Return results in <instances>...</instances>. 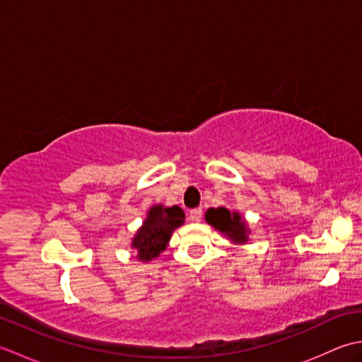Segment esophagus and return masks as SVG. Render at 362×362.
Returning a JSON list of instances; mask_svg holds the SVG:
<instances>
[{
    "label": "esophagus",
    "instance_id": "34e87169",
    "mask_svg": "<svg viewBox=\"0 0 362 362\" xmlns=\"http://www.w3.org/2000/svg\"><path fill=\"white\" fill-rule=\"evenodd\" d=\"M188 218H189V221L199 222V221L202 219V209H193V210H189Z\"/></svg>",
    "mask_w": 362,
    "mask_h": 362
}]
</instances>
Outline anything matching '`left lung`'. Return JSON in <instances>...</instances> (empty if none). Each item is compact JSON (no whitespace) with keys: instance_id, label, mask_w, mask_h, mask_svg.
I'll list each match as a JSON object with an SVG mask.
<instances>
[{"instance_id":"obj_1","label":"left lung","mask_w":362,"mask_h":362,"mask_svg":"<svg viewBox=\"0 0 362 362\" xmlns=\"http://www.w3.org/2000/svg\"><path fill=\"white\" fill-rule=\"evenodd\" d=\"M205 219L209 224L221 230L222 233H226L230 240H233L235 243L247 241V236H245V233H247V228L245 227L247 226H245V222L236 211L230 213L224 206L210 209L205 213Z\"/></svg>"}]
</instances>
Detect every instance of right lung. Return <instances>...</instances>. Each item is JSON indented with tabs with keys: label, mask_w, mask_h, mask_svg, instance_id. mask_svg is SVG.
I'll return each instance as SVG.
<instances>
[{
	"label": "right lung",
	"mask_w": 362,
	"mask_h": 362,
	"mask_svg": "<svg viewBox=\"0 0 362 362\" xmlns=\"http://www.w3.org/2000/svg\"><path fill=\"white\" fill-rule=\"evenodd\" d=\"M185 221V213L180 206L163 209L161 205L152 206L143 227L138 230L132 245L138 250V259L149 261L166 249L171 233Z\"/></svg>",
	"instance_id": "obj_1"
}]
</instances>
